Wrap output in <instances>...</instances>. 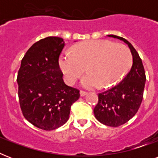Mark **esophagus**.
I'll use <instances>...</instances> for the list:
<instances>
[{"instance_id":"34e87169","label":"esophagus","mask_w":158,"mask_h":158,"mask_svg":"<svg viewBox=\"0 0 158 158\" xmlns=\"http://www.w3.org/2000/svg\"><path fill=\"white\" fill-rule=\"evenodd\" d=\"M79 94H80V96L84 97V96H85V95H86V94H87V92L83 91V90H80V92H79Z\"/></svg>"}]
</instances>
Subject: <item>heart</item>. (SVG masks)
<instances>
[{
  "instance_id": "obj_1",
  "label": "heart",
  "mask_w": 158,
  "mask_h": 158,
  "mask_svg": "<svg viewBox=\"0 0 158 158\" xmlns=\"http://www.w3.org/2000/svg\"><path fill=\"white\" fill-rule=\"evenodd\" d=\"M133 62L130 49L108 40H89L74 45L71 53L60 56L59 66L69 84H74L86 69L82 85L88 89L109 88L125 76Z\"/></svg>"
}]
</instances>
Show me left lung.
Returning <instances> with one entry per match:
<instances>
[{
    "instance_id": "1",
    "label": "left lung",
    "mask_w": 158,
    "mask_h": 158,
    "mask_svg": "<svg viewBox=\"0 0 158 158\" xmlns=\"http://www.w3.org/2000/svg\"><path fill=\"white\" fill-rule=\"evenodd\" d=\"M123 41L129 46L133 56L130 72L120 84L98 94V102L94 107V115L103 125L118 127L124 125L137 113L143 96L145 71L141 58L132 44L124 38L108 35Z\"/></svg>"
}]
</instances>
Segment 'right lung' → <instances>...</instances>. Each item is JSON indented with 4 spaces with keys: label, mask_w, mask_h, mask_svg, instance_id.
Returning a JSON list of instances; mask_svg holds the SVG:
<instances>
[{
    "label": "right lung",
    "mask_w": 158,
    "mask_h": 158,
    "mask_svg": "<svg viewBox=\"0 0 158 158\" xmlns=\"http://www.w3.org/2000/svg\"><path fill=\"white\" fill-rule=\"evenodd\" d=\"M63 38L48 37L31 47L21 60L17 83L21 110L36 127L52 130L66 123L79 90L67 86L62 79L59 56Z\"/></svg>",
    "instance_id": "1"
}]
</instances>
